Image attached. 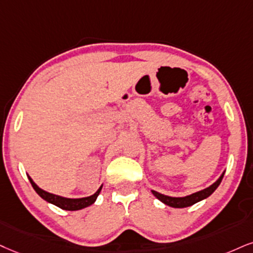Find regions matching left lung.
I'll return each mask as SVG.
<instances>
[{
	"label": "left lung",
	"instance_id": "8db88e82",
	"mask_svg": "<svg viewBox=\"0 0 253 253\" xmlns=\"http://www.w3.org/2000/svg\"><path fill=\"white\" fill-rule=\"evenodd\" d=\"M224 173H225V171H224V172L220 174L219 178H218L216 182L212 184V185L209 186V188L201 190V191H198V192L192 193V195L185 196V197H170V196H165V195H163V193L155 191V190H151V192L154 193V196L156 198L160 199L162 203L169 205V207H171V208H178V209L188 208V207H191V205H193V204H196V203L203 201V199L208 198L210 195H212V192L218 188V186H219L220 182H222Z\"/></svg>",
	"mask_w": 253,
	"mask_h": 253
}]
</instances>
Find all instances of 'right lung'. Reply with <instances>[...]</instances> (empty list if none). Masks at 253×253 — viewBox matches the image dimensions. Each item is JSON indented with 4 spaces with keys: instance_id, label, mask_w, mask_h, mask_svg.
Listing matches in <instances>:
<instances>
[{
    "instance_id": "right-lung-1",
    "label": "right lung",
    "mask_w": 253,
    "mask_h": 253,
    "mask_svg": "<svg viewBox=\"0 0 253 253\" xmlns=\"http://www.w3.org/2000/svg\"><path fill=\"white\" fill-rule=\"evenodd\" d=\"M28 178H29L34 190H35V191L39 193V196L41 198H43L44 201L50 203V204L56 205V207H58L60 209H63V210H68V211L81 210V209H84V208L89 207V205L93 204V203H95V201H96V198L98 197L99 192H101L102 186H103V185L99 186V189L97 190V191L93 193V195L89 196V197L65 198V197H62V196H57V195H54V193L44 191V190L39 188V186H37L35 184V182H34V180L31 179L29 176H28Z\"/></svg>"
}]
</instances>
